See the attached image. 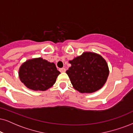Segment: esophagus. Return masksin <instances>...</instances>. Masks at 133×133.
Wrapping results in <instances>:
<instances>
[{
    "label": "esophagus",
    "instance_id": "34e87169",
    "mask_svg": "<svg viewBox=\"0 0 133 133\" xmlns=\"http://www.w3.org/2000/svg\"><path fill=\"white\" fill-rule=\"evenodd\" d=\"M59 71L61 72H65V68L59 69Z\"/></svg>",
    "mask_w": 133,
    "mask_h": 133
}]
</instances>
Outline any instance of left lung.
I'll return each instance as SVG.
<instances>
[{"label": "left lung", "instance_id": "left-lung-1", "mask_svg": "<svg viewBox=\"0 0 133 133\" xmlns=\"http://www.w3.org/2000/svg\"><path fill=\"white\" fill-rule=\"evenodd\" d=\"M66 71L72 85L80 93H93L101 88L109 76L108 65L100 55L85 52L69 61Z\"/></svg>", "mask_w": 133, "mask_h": 133}]
</instances>
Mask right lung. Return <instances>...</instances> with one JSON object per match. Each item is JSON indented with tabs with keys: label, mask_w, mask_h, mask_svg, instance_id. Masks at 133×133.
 <instances>
[{
	"label": "right lung",
	"mask_w": 133,
	"mask_h": 133,
	"mask_svg": "<svg viewBox=\"0 0 133 133\" xmlns=\"http://www.w3.org/2000/svg\"><path fill=\"white\" fill-rule=\"evenodd\" d=\"M60 72L53 63L39 58L21 65L19 76L22 83L32 90L45 91L54 85Z\"/></svg>",
	"instance_id": "add662e5"
}]
</instances>
